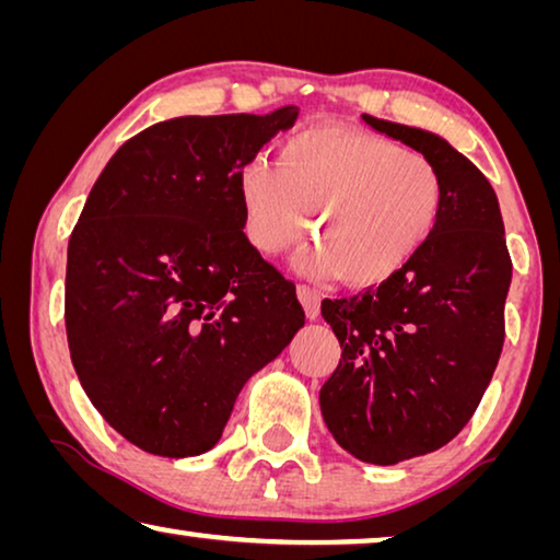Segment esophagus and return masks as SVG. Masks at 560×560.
I'll list each match as a JSON object with an SVG mask.
<instances>
[{"mask_svg":"<svg viewBox=\"0 0 560 560\" xmlns=\"http://www.w3.org/2000/svg\"><path fill=\"white\" fill-rule=\"evenodd\" d=\"M296 296L301 301V306H304L306 318H316L318 312H322V296H318V291L306 287V283H299L296 287Z\"/></svg>","mask_w":560,"mask_h":560,"instance_id":"esophagus-1","label":"esophagus"}]
</instances>
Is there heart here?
<instances>
[{
	"mask_svg": "<svg viewBox=\"0 0 560 560\" xmlns=\"http://www.w3.org/2000/svg\"><path fill=\"white\" fill-rule=\"evenodd\" d=\"M238 191L256 248L287 252L314 214L316 246L308 259L351 287L378 283L401 269L433 234L446 197L431 159L339 127L289 137L277 164L248 162Z\"/></svg>",
	"mask_w": 560,
	"mask_h": 560,
	"instance_id": "1",
	"label": "heart"
}]
</instances>
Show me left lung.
I'll return each instance as SVG.
<instances>
[{"mask_svg":"<svg viewBox=\"0 0 560 560\" xmlns=\"http://www.w3.org/2000/svg\"><path fill=\"white\" fill-rule=\"evenodd\" d=\"M363 121L431 159L446 186L436 229L401 269L322 301L341 343L318 394L324 421L351 456L394 466L446 446L481 404L503 349L511 256L493 186L464 154L431 131Z\"/></svg>","mask_w":560,"mask_h":560,"instance_id":"8db88e82","label":"left lung"}]
</instances>
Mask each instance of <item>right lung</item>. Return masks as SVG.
Returning <instances> with one entry per match:
<instances>
[{
	"mask_svg": "<svg viewBox=\"0 0 560 560\" xmlns=\"http://www.w3.org/2000/svg\"><path fill=\"white\" fill-rule=\"evenodd\" d=\"M296 117L159 121L89 191L67 248L69 353L89 401L147 454L214 446L246 381L304 326L294 283L248 244L238 191Z\"/></svg>",
	"mask_w": 560,
	"mask_h": 560,
	"instance_id": "1",
	"label": "right lung"
}]
</instances>
